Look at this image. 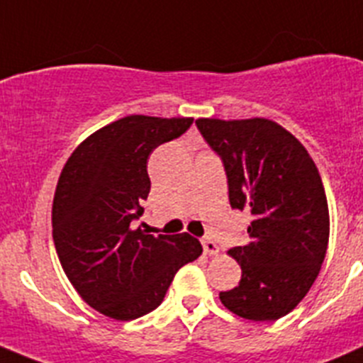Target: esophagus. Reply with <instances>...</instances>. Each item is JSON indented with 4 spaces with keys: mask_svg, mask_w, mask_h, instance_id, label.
Here are the masks:
<instances>
[{
    "mask_svg": "<svg viewBox=\"0 0 363 363\" xmlns=\"http://www.w3.org/2000/svg\"><path fill=\"white\" fill-rule=\"evenodd\" d=\"M202 246H203V251L207 252V255H218V252H219L218 244H216L214 240L211 239V237H203Z\"/></svg>",
    "mask_w": 363,
    "mask_h": 363,
    "instance_id": "34e87169",
    "label": "esophagus"
}]
</instances>
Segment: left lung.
<instances>
[{"label":"left lung","mask_w":363,"mask_h":363,"mask_svg":"<svg viewBox=\"0 0 363 363\" xmlns=\"http://www.w3.org/2000/svg\"><path fill=\"white\" fill-rule=\"evenodd\" d=\"M219 156L232 208L250 211V244L228 252L242 269L223 306L252 321L286 316L320 274L328 246V205L316 164L298 140L269 119H199Z\"/></svg>","instance_id":"1"}]
</instances>
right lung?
I'll return each mask as SVG.
<instances>
[{
	"label": "right lung",
	"instance_id": "right-lung-1",
	"mask_svg": "<svg viewBox=\"0 0 363 363\" xmlns=\"http://www.w3.org/2000/svg\"><path fill=\"white\" fill-rule=\"evenodd\" d=\"M191 124V117H123L86 138L61 172L54 246L73 288L105 316L130 321L155 311L175 272L202 255L188 233L155 237L133 226L151 191L149 156Z\"/></svg>",
	"mask_w": 363,
	"mask_h": 363
}]
</instances>
